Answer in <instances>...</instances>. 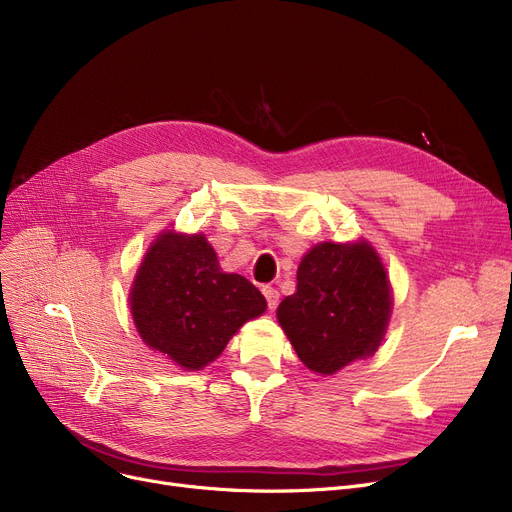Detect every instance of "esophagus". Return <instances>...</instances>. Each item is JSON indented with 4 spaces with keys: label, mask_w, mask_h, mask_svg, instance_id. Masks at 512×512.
<instances>
[{
    "label": "esophagus",
    "mask_w": 512,
    "mask_h": 512,
    "mask_svg": "<svg viewBox=\"0 0 512 512\" xmlns=\"http://www.w3.org/2000/svg\"><path fill=\"white\" fill-rule=\"evenodd\" d=\"M263 297H265V301H267V307H270V309L274 311L276 305H278V301H280V292H278L276 288H272V286H263Z\"/></svg>",
    "instance_id": "esophagus-1"
}]
</instances>
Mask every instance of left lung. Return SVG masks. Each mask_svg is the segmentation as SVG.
Segmentation results:
<instances>
[{"label":"left lung","instance_id":"obj_1","mask_svg":"<svg viewBox=\"0 0 512 512\" xmlns=\"http://www.w3.org/2000/svg\"><path fill=\"white\" fill-rule=\"evenodd\" d=\"M390 309L386 270L367 242H321L303 257L278 321L299 359L330 375L378 351Z\"/></svg>","mask_w":512,"mask_h":512}]
</instances>
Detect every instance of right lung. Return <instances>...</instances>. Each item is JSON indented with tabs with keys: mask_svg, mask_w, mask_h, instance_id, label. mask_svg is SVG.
Segmentation results:
<instances>
[{
	"mask_svg": "<svg viewBox=\"0 0 512 512\" xmlns=\"http://www.w3.org/2000/svg\"><path fill=\"white\" fill-rule=\"evenodd\" d=\"M265 307L247 278L220 270L201 234L159 236L130 290L141 338L184 369H201L220 357L236 330Z\"/></svg>",
	"mask_w": 512,
	"mask_h": 512,
	"instance_id": "obj_1",
	"label": "right lung"
}]
</instances>
